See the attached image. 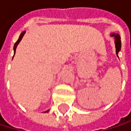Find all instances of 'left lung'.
I'll return each mask as SVG.
<instances>
[{"label": "left lung", "instance_id": "8db88e82", "mask_svg": "<svg viewBox=\"0 0 131 131\" xmlns=\"http://www.w3.org/2000/svg\"><path fill=\"white\" fill-rule=\"evenodd\" d=\"M112 36H115V48H116V54H118V51L121 50V37L118 34H112Z\"/></svg>", "mask_w": 131, "mask_h": 131}]
</instances>
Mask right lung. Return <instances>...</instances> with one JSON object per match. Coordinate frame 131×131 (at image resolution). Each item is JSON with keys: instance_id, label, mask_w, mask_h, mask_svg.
Listing matches in <instances>:
<instances>
[{"instance_id": "add662e5", "label": "right lung", "mask_w": 131, "mask_h": 131, "mask_svg": "<svg viewBox=\"0 0 131 131\" xmlns=\"http://www.w3.org/2000/svg\"><path fill=\"white\" fill-rule=\"evenodd\" d=\"M24 34H25V32H23L21 34H20V36H19V39L18 40L16 41V42L14 44V46H13V50H14V54H15V52H16V47H17V45H18V44L19 43V41H21L22 39V38H23V36H24ZM45 112H48V111H46Z\"/></svg>"}]
</instances>
